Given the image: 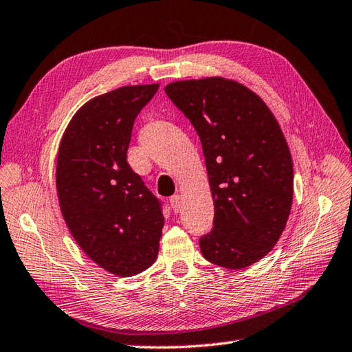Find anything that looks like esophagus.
Here are the masks:
<instances>
[{
	"mask_svg": "<svg viewBox=\"0 0 352 352\" xmlns=\"http://www.w3.org/2000/svg\"><path fill=\"white\" fill-rule=\"evenodd\" d=\"M170 205H171V208H173L175 212H179V210H181V206H182L181 196H177V194H175L173 197H170Z\"/></svg>",
	"mask_w": 352,
	"mask_h": 352,
	"instance_id": "esophagus-1",
	"label": "esophagus"
}]
</instances>
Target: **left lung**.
Segmentation results:
<instances>
[{"label": "left lung", "instance_id": "obj_1", "mask_svg": "<svg viewBox=\"0 0 352 352\" xmlns=\"http://www.w3.org/2000/svg\"><path fill=\"white\" fill-rule=\"evenodd\" d=\"M167 96L197 131L214 200V228L200 238L210 263L241 270L267 256L286 228L294 166L267 104L223 76L175 81Z\"/></svg>", "mask_w": 352, "mask_h": 352}]
</instances>
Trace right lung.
Instances as JSON below:
<instances>
[{"label": "right lung", "instance_id": "add662e5", "mask_svg": "<svg viewBox=\"0 0 352 352\" xmlns=\"http://www.w3.org/2000/svg\"><path fill=\"white\" fill-rule=\"evenodd\" d=\"M160 84L124 85L85 102L61 137L56 185L76 244L100 268L131 277L156 261L161 203L126 161L135 117Z\"/></svg>", "mask_w": 352, "mask_h": 352}]
</instances>
